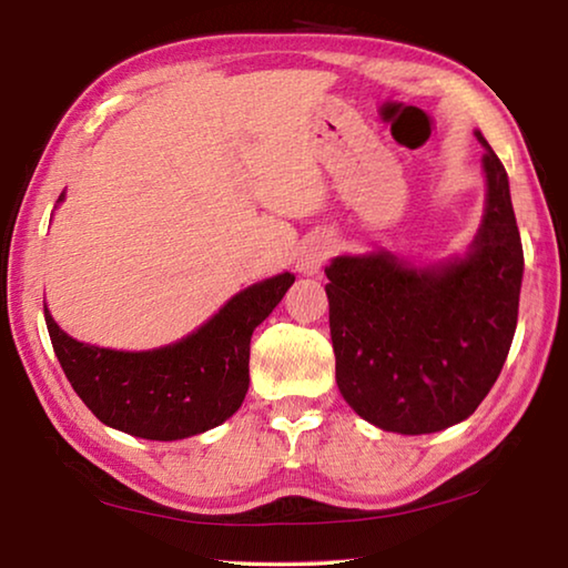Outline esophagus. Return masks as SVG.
Instances as JSON below:
<instances>
[{"mask_svg":"<svg viewBox=\"0 0 568 568\" xmlns=\"http://www.w3.org/2000/svg\"><path fill=\"white\" fill-rule=\"evenodd\" d=\"M333 253V245L328 237H313L307 240V243L301 247V253H297V273L303 275H315L321 273V267L325 265Z\"/></svg>","mask_w":568,"mask_h":568,"instance_id":"34e87169","label":"esophagus"}]
</instances>
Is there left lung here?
<instances>
[{"label":"left lung","mask_w":568,"mask_h":568,"mask_svg":"<svg viewBox=\"0 0 568 568\" xmlns=\"http://www.w3.org/2000/svg\"><path fill=\"white\" fill-rule=\"evenodd\" d=\"M484 152V220L464 257L416 267L378 250L341 255L328 275L335 381L348 406L403 436L466 420L511 348L524 247L508 175Z\"/></svg>","instance_id":"obj_1"}]
</instances>
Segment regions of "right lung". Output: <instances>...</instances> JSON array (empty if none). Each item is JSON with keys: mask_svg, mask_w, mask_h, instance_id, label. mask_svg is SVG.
I'll use <instances>...</instances> for the list:
<instances>
[{"mask_svg": "<svg viewBox=\"0 0 568 568\" xmlns=\"http://www.w3.org/2000/svg\"><path fill=\"white\" fill-rule=\"evenodd\" d=\"M64 192L57 203H62ZM295 283L293 273L240 291L195 333L155 351H112L67 335L47 311L67 381L104 426L148 440L205 434L243 406L250 338Z\"/></svg>", "mask_w": 568, "mask_h": 568, "instance_id": "right-lung-1", "label": "right lung"}]
</instances>
